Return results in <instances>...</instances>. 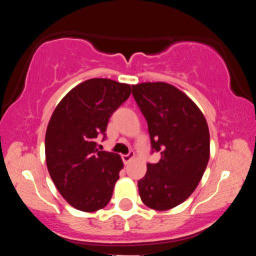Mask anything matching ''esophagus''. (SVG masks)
I'll use <instances>...</instances> for the list:
<instances>
[{
    "label": "esophagus",
    "mask_w": 256,
    "mask_h": 256,
    "mask_svg": "<svg viewBox=\"0 0 256 256\" xmlns=\"http://www.w3.org/2000/svg\"><path fill=\"white\" fill-rule=\"evenodd\" d=\"M122 161H124V164H125V165H128V162H130V161L132 160V158H134V152H128V155H122Z\"/></svg>",
    "instance_id": "34e87169"
}]
</instances>
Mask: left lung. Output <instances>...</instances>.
<instances>
[{"label":"left lung","mask_w":256,"mask_h":256,"mask_svg":"<svg viewBox=\"0 0 256 256\" xmlns=\"http://www.w3.org/2000/svg\"><path fill=\"white\" fill-rule=\"evenodd\" d=\"M132 95L148 122L152 148L161 154L138 180L140 200L152 210H171L195 192L207 167V122L186 94L165 82L132 85Z\"/></svg>","instance_id":"obj_1"}]
</instances>
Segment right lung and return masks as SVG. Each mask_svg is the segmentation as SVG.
I'll return each mask as SVG.
<instances>
[{
	"label": "right lung",
	"mask_w": 256,
	"mask_h": 256,
	"mask_svg": "<svg viewBox=\"0 0 256 256\" xmlns=\"http://www.w3.org/2000/svg\"><path fill=\"white\" fill-rule=\"evenodd\" d=\"M130 94V84L88 79L52 112L46 132V167L58 192L76 210L96 212L110 201L124 164L116 152H100L95 140Z\"/></svg>",
	"instance_id": "add662e5"
}]
</instances>
